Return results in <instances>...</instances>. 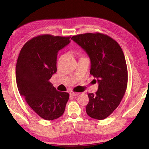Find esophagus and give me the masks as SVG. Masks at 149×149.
I'll return each instance as SVG.
<instances>
[{
    "mask_svg": "<svg viewBox=\"0 0 149 149\" xmlns=\"http://www.w3.org/2000/svg\"><path fill=\"white\" fill-rule=\"evenodd\" d=\"M70 94L71 96H78L79 93H75V92H73V91H71V92L70 93Z\"/></svg>",
    "mask_w": 149,
    "mask_h": 149,
    "instance_id": "esophagus-1",
    "label": "esophagus"
}]
</instances>
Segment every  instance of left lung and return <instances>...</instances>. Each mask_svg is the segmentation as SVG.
<instances>
[{
  "label": "left lung",
  "instance_id": "1",
  "mask_svg": "<svg viewBox=\"0 0 149 149\" xmlns=\"http://www.w3.org/2000/svg\"><path fill=\"white\" fill-rule=\"evenodd\" d=\"M71 39L87 53L90 74L99 84L95 94H88L86 113L93 119H104L119 105L127 88V68L123 49L116 40L101 33L79 34Z\"/></svg>",
  "mask_w": 149,
  "mask_h": 149
}]
</instances>
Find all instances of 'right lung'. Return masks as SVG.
Instances as JSON below:
<instances>
[{
    "instance_id": "right-lung-1",
    "label": "right lung",
    "mask_w": 149,
    "mask_h": 149,
    "mask_svg": "<svg viewBox=\"0 0 149 149\" xmlns=\"http://www.w3.org/2000/svg\"><path fill=\"white\" fill-rule=\"evenodd\" d=\"M71 37L42 35L29 40L18 57L15 75L18 90L42 118L52 120L64 113L69 93L57 91L49 79L56 72L58 52Z\"/></svg>"
}]
</instances>
